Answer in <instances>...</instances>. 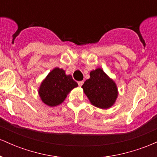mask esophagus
Wrapping results in <instances>:
<instances>
[{
  "label": "esophagus",
  "mask_w": 157,
  "mask_h": 157,
  "mask_svg": "<svg viewBox=\"0 0 157 157\" xmlns=\"http://www.w3.org/2000/svg\"><path fill=\"white\" fill-rule=\"evenodd\" d=\"M78 86H82V84H83V81H78Z\"/></svg>",
  "instance_id": "esophagus-1"
}]
</instances>
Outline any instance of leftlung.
<instances>
[{
    "label": "left lung",
    "instance_id": "obj_1",
    "mask_svg": "<svg viewBox=\"0 0 157 157\" xmlns=\"http://www.w3.org/2000/svg\"><path fill=\"white\" fill-rule=\"evenodd\" d=\"M86 96L92 105L100 109H108L117 97V89L101 68L91 71L90 78L82 86Z\"/></svg>",
    "mask_w": 157,
    "mask_h": 157
}]
</instances>
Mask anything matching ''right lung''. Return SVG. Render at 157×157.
<instances>
[{"mask_svg":"<svg viewBox=\"0 0 157 157\" xmlns=\"http://www.w3.org/2000/svg\"><path fill=\"white\" fill-rule=\"evenodd\" d=\"M77 86L71 75H66L63 70L56 68L43 81L39 94L44 103L55 106L62 103L67 94Z\"/></svg>","mask_w":157,"mask_h":157,"instance_id":"add662e5","label":"right lung"}]
</instances>
